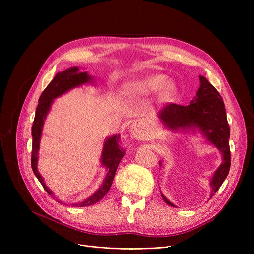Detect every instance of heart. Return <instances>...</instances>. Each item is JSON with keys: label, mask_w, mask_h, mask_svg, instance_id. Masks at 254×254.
<instances>
[{"label": "heart", "mask_w": 254, "mask_h": 254, "mask_svg": "<svg viewBox=\"0 0 254 254\" xmlns=\"http://www.w3.org/2000/svg\"><path fill=\"white\" fill-rule=\"evenodd\" d=\"M167 81L164 74H149L138 78L125 85V93L129 98L149 96L162 88L161 96L164 100H170L175 96L177 87L173 81Z\"/></svg>", "instance_id": "obj_1"}]
</instances>
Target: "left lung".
<instances>
[{
    "mask_svg": "<svg viewBox=\"0 0 254 254\" xmlns=\"http://www.w3.org/2000/svg\"><path fill=\"white\" fill-rule=\"evenodd\" d=\"M199 81L201 85L196 92V97L190 105L182 106L170 103L164 107L158 116L172 129L198 127L207 139L221 151L223 163L211 181L212 197L218 191L231 168L230 127L220 93L205 77L199 76ZM162 197L169 206L175 207L163 194Z\"/></svg>",
    "mask_w": 254,
    "mask_h": 254,
    "instance_id": "left-lung-1",
    "label": "left lung"
}]
</instances>
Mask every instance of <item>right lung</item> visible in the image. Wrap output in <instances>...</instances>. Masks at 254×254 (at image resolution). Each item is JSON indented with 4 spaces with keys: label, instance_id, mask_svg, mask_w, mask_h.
Returning a JSON list of instances; mask_svg holds the SVG:
<instances>
[{
    "label": "right lung",
    "instance_id": "add662e5",
    "mask_svg": "<svg viewBox=\"0 0 254 254\" xmlns=\"http://www.w3.org/2000/svg\"><path fill=\"white\" fill-rule=\"evenodd\" d=\"M78 68H71L69 70H65L64 72H61L56 75L52 81L47 85V87L42 92V95L39 98V104L36 109L35 119L32 127V136H33V148H32V169L35 173L36 177L42 184L46 192L53 196V193L48 190L47 186L45 185L41 175L39 174L37 170V162H38V149H39V142L40 138H41L42 132V127L44 119L46 117L47 112L49 111V108L51 106V103L53 99H56L63 95L64 92L68 91L69 89L81 85L83 83L88 82L91 79V77L86 72H78ZM125 154L124 148L120 146V136L115 135L113 137H110L108 140L105 142L104 150L102 154V164L107 168V176L102 184L99 190L91 195L89 198L85 199L84 202L79 204H73L72 206L77 207H86L98 203L101 198L105 196V194L109 191L115 173L117 170V167L119 165L120 159L123 158ZM60 203V201H59Z\"/></svg>",
    "mask_w": 254,
    "mask_h": 254
}]
</instances>
